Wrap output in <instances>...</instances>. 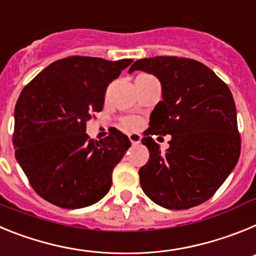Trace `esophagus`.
Here are the masks:
<instances>
[{
    "mask_svg": "<svg viewBox=\"0 0 256 256\" xmlns=\"http://www.w3.org/2000/svg\"><path fill=\"white\" fill-rule=\"evenodd\" d=\"M130 142H132V144H141L142 136L140 134V133H130Z\"/></svg>",
    "mask_w": 256,
    "mask_h": 256,
    "instance_id": "1",
    "label": "esophagus"
}]
</instances>
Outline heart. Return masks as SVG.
<instances>
[{"label": "heart", "mask_w": 256, "mask_h": 256, "mask_svg": "<svg viewBox=\"0 0 256 256\" xmlns=\"http://www.w3.org/2000/svg\"><path fill=\"white\" fill-rule=\"evenodd\" d=\"M141 126V120L138 118H126L123 120V126L126 130H137Z\"/></svg>", "instance_id": "obj_1"}]
</instances>
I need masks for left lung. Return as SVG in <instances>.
<instances>
[{
    "label": "left lung",
    "mask_w": 256,
    "mask_h": 256,
    "mask_svg": "<svg viewBox=\"0 0 256 256\" xmlns=\"http://www.w3.org/2000/svg\"><path fill=\"white\" fill-rule=\"evenodd\" d=\"M162 84V101L142 138L150 159L140 169L144 192L165 209H188L212 198L238 162L241 138L230 88L212 69L191 58L156 56L137 60ZM170 134L165 153L150 137Z\"/></svg>",
    "instance_id": "1"
}]
</instances>
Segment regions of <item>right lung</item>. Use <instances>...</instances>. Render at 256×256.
<instances>
[{
  "instance_id": "right-lung-1",
  "label": "right lung",
  "mask_w": 256,
  "mask_h": 256,
  "mask_svg": "<svg viewBox=\"0 0 256 256\" xmlns=\"http://www.w3.org/2000/svg\"><path fill=\"white\" fill-rule=\"evenodd\" d=\"M130 58L70 56L50 64L24 87L15 106V158L38 195L64 209L96 204L130 141L118 130L94 141L86 123L102 110L106 88Z\"/></svg>"
}]
</instances>
